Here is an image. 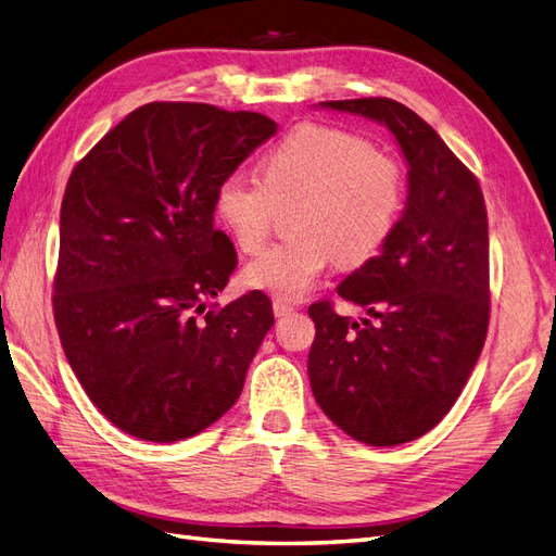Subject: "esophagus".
Wrapping results in <instances>:
<instances>
[{
  "mask_svg": "<svg viewBox=\"0 0 556 556\" xmlns=\"http://www.w3.org/2000/svg\"><path fill=\"white\" fill-rule=\"evenodd\" d=\"M290 313H294V306L288 304V301H280V299L274 301V315L276 317H285V315H290Z\"/></svg>",
  "mask_w": 556,
  "mask_h": 556,
  "instance_id": "1",
  "label": "esophagus"
}]
</instances>
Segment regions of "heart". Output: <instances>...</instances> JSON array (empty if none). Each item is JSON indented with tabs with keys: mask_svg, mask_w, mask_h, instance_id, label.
<instances>
[{
	"mask_svg": "<svg viewBox=\"0 0 556 556\" xmlns=\"http://www.w3.org/2000/svg\"><path fill=\"white\" fill-rule=\"evenodd\" d=\"M299 204L294 239L252 260L243 280L280 301L304 299L339 255L357 266L374 260L406 204L403 164L345 129L306 123L266 150L260 178L231 174L215 190V213L245 252H257L271 231L276 201Z\"/></svg>",
	"mask_w": 556,
	"mask_h": 556,
	"instance_id": "b5f03b06",
	"label": "heart"
}]
</instances>
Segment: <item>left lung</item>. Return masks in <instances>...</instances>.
<instances>
[{"instance_id": "left-lung-1", "label": "left lung", "mask_w": 556, "mask_h": 556, "mask_svg": "<svg viewBox=\"0 0 556 556\" xmlns=\"http://www.w3.org/2000/svg\"><path fill=\"white\" fill-rule=\"evenodd\" d=\"M319 106L387 125L408 162V199L380 255L339 294L374 319L350 323L329 301L308 308L311 390L355 441L401 445L431 431L459 399L490 325V231L478 178L422 117L394 99Z\"/></svg>"}]
</instances>
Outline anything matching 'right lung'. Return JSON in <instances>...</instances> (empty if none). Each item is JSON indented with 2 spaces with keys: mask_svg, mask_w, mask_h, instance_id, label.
Wrapping results in <instances>:
<instances>
[{
  "mask_svg": "<svg viewBox=\"0 0 556 556\" xmlns=\"http://www.w3.org/2000/svg\"><path fill=\"white\" fill-rule=\"evenodd\" d=\"M276 129L255 111L153 102L74 166L55 325L83 390L129 435L190 439L241 396L274 311L260 290L208 306L237 268L215 190Z\"/></svg>",
  "mask_w": 556,
  "mask_h": 556,
  "instance_id": "add662e5",
  "label": "right lung"
}]
</instances>
